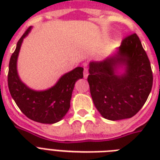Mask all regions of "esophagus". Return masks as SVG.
<instances>
[{
	"label": "esophagus",
	"mask_w": 160,
	"mask_h": 160,
	"mask_svg": "<svg viewBox=\"0 0 160 160\" xmlns=\"http://www.w3.org/2000/svg\"><path fill=\"white\" fill-rule=\"evenodd\" d=\"M88 75H89V73H88V70L86 69V68H85V69H84V78H85V79H86V78L88 77Z\"/></svg>",
	"instance_id": "obj_1"
}]
</instances>
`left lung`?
I'll list each match as a JSON object with an SVG mask.
<instances>
[{"label": "left lung", "instance_id": "left-lung-1", "mask_svg": "<svg viewBox=\"0 0 160 160\" xmlns=\"http://www.w3.org/2000/svg\"><path fill=\"white\" fill-rule=\"evenodd\" d=\"M123 69L122 73L118 71ZM88 82L94 105L105 119H129L139 111L151 91L153 73L136 34L122 41L115 54L89 65Z\"/></svg>", "mask_w": 160, "mask_h": 160}]
</instances>
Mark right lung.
Segmentation results:
<instances>
[{
  "label": "right lung",
  "mask_w": 160,
  "mask_h": 160,
  "mask_svg": "<svg viewBox=\"0 0 160 160\" xmlns=\"http://www.w3.org/2000/svg\"><path fill=\"white\" fill-rule=\"evenodd\" d=\"M30 26L19 40L9 63L8 87L11 97L26 116L42 124H55L64 118L70 107L75 82L83 78L82 67L65 73L56 84L46 90H32L21 80L17 72V59L21 44L31 30Z\"/></svg>",
  "instance_id": "1"
}]
</instances>
